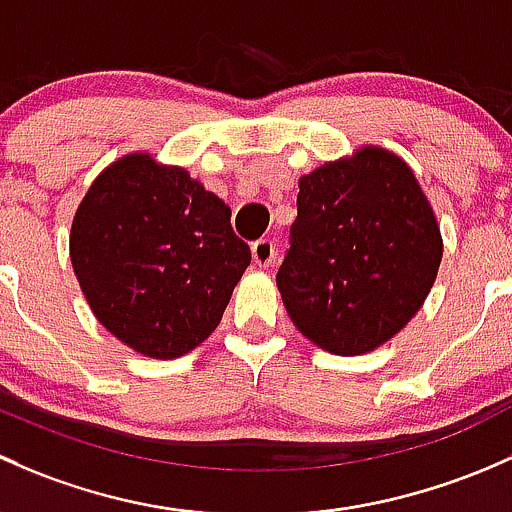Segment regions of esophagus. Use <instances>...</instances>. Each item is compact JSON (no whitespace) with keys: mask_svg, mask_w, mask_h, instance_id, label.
<instances>
[{"mask_svg":"<svg viewBox=\"0 0 512 512\" xmlns=\"http://www.w3.org/2000/svg\"><path fill=\"white\" fill-rule=\"evenodd\" d=\"M251 256H254V261L261 268L271 266V263L276 261V244H273V239L254 241V246H251Z\"/></svg>","mask_w":512,"mask_h":512,"instance_id":"34e87169","label":"esophagus"}]
</instances>
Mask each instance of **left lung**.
Segmentation results:
<instances>
[{
	"label": "left lung",
	"mask_w": 512,
	"mask_h": 512,
	"mask_svg": "<svg viewBox=\"0 0 512 512\" xmlns=\"http://www.w3.org/2000/svg\"><path fill=\"white\" fill-rule=\"evenodd\" d=\"M291 246L276 273L288 315L335 355H362L394 337L439 273L441 231L414 172L365 147L298 182Z\"/></svg>",
	"instance_id": "8db88e82"
}]
</instances>
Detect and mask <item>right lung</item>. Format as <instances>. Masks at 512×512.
<instances>
[{
	"mask_svg": "<svg viewBox=\"0 0 512 512\" xmlns=\"http://www.w3.org/2000/svg\"><path fill=\"white\" fill-rule=\"evenodd\" d=\"M71 263L105 330L140 355L172 360L214 333L251 249L217 194L138 152L83 197Z\"/></svg>",
	"mask_w": 512,
	"mask_h": 512,
	"instance_id": "add662e5",
	"label": "right lung"
}]
</instances>
